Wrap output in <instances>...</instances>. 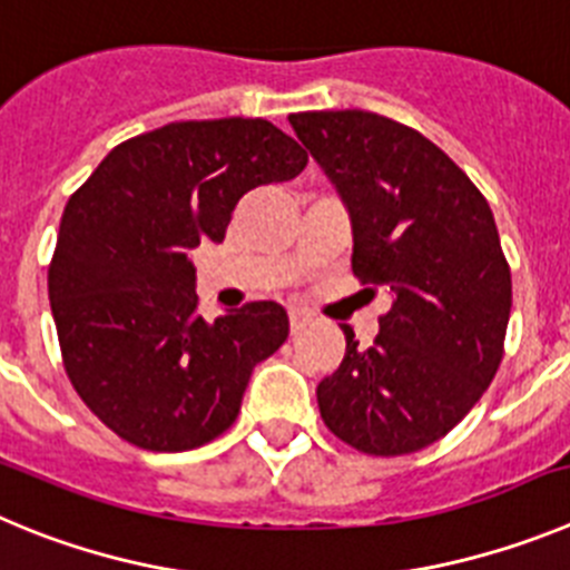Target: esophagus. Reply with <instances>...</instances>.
I'll return each mask as SVG.
<instances>
[{"label": "esophagus", "mask_w": 570, "mask_h": 570, "mask_svg": "<svg viewBox=\"0 0 570 570\" xmlns=\"http://www.w3.org/2000/svg\"><path fill=\"white\" fill-rule=\"evenodd\" d=\"M306 323H309V315L301 309H289V332L297 335L301 330H306Z\"/></svg>", "instance_id": "34e87169"}]
</instances>
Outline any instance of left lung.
Masks as SVG:
<instances>
[{"label": "left lung", "instance_id": "obj_1", "mask_svg": "<svg viewBox=\"0 0 570 570\" xmlns=\"http://www.w3.org/2000/svg\"><path fill=\"white\" fill-rule=\"evenodd\" d=\"M352 215V273L386 286L372 346L317 383L321 417L372 458L432 445L474 409L502 361L511 269L489 202L434 141L368 110L292 112Z\"/></svg>", "mask_w": 570, "mask_h": 570}]
</instances>
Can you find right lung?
Instances as JSON below:
<instances>
[{
  "mask_svg": "<svg viewBox=\"0 0 570 570\" xmlns=\"http://www.w3.org/2000/svg\"><path fill=\"white\" fill-rule=\"evenodd\" d=\"M306 161L266 119L173 121L112 147L70 196L48 269L61 363L121 440L187 451L235 423L289 317L255 301L207 323L189 255L222 244L249 189L289 181Z\"/></svg>",
  "mask_w": 570,
  "mask_h": 570,
  "instance_id": "1",
  "label": "right lung"
}]
</instances>
